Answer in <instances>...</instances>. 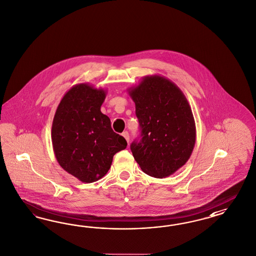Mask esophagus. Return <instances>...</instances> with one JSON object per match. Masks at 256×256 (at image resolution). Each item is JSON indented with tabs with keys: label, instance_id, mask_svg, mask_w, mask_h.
I'll use <instances>...</instances> for the list:
<instances>
[{
	"label": "esophagus",
	"instance_id": "esophagus-1",
	"mask_svg": "<svg viewBox=\"0 0 256 256\" xmlns=\"http://www.w3.org/2000/svg\"><path fill=\"white\" fill-rule=\"evenodd\" d=\"M122 136H124V138L126 140V141L129 143V140H130V136H129V132H122Z\"/></svg>",
	"mask_w": 256,
	"mask_h": 256
}]
</instances>
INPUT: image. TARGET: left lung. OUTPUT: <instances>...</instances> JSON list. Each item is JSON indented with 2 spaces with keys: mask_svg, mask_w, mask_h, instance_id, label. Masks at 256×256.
I'll return each mask as SVG.
<instances>
[{
  "mask_svg": "<svg viewBox=\"0 0 256 256\" xmlns=\"http://www.w3.org/2000/svg\"><path fill=\"white\" fill-rule=\"evenodd\" d=\"M127 90L136 104L142 136L131 144L132 156L152 177L172 175L188 161L196 142L188 100L174 82L157 74L143 77Z\"/></svg>",
  "mask_w": 256,
  "mask_h": 256,
  "instance_id": "1",
  "label": "left lung"
}]
</instances>
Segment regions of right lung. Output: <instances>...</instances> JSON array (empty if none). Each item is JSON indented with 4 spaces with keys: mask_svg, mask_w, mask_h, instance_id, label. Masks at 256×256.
Returning <instances> with one entry per match:
<instances>
[{
    "mask_svg": "<svg viewBox=\"0 0 256 256\" xmlns=\"http://www.w3.org/2000/svg\"><path fill=\"white\" fill-rule=\"evenodd\" d=\"M106 90L88 82L75 84L58 104L52 126V142L60 166L82 182L108 174L113 157L127 142L111 128L100 112Z\"/></svg>",
    "mask_w": 256,
    "mask_h": 256,
    "instance_id": "1",
    "label": "right lung"
}]
</instances>
